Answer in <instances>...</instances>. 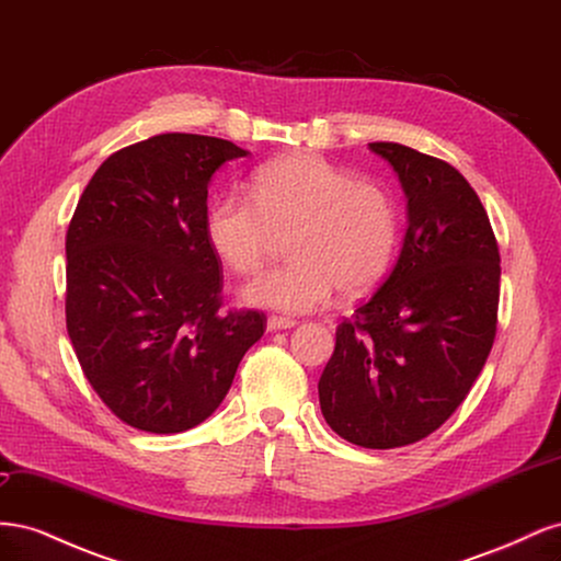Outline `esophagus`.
<instances>
[{
	"label": "esophagus",
	"mask_w": 561,
	"mask_h": 561,
	"mask_svg": "<svg viewBox=\"0 0 561 561\" xmlns=\"http://www.w3.org/2000/svg\"><path fill=\"white\" fill-rule=\"evenodd\" d=\"M297 325L295 318H283V316H268L266 320V330L276 332V330H290Z\"/></svg>",
	"instance_id": "34e87169"
}]
</instances>
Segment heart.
<instances>
[{"label":"heart","mask_w":561,"mask_h":561,"mask_svg":"<svg viewBox=\"0 0 561 561\" xmlns=\"http://www.w3.org/2000/svg\"><path fill=\"white\" fill-rule=\"evenodd\" d=\"M252 196H219L206 215L215 254L236 274H257L290 233L293 260L254 278L243 297L257 307L307 313L342 295L371 290L393 262L396 201L318 154H287L252 178Z\"/></svg>","instance_id":"heart-1"}]
</instances>
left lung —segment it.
I'll return each instance as SVG.
<instances>
[{
  "label": "left lung",
  "mask_w": 561,
  "mask_h": 561,
  "mask_svg": "<svg viewBox=\"0 0 561 561\" xmlns=\"http://www.w3.org/2000/svg\"><path fill=\"white\" fill-rule=\"evenodd\" d=\"M400 178L410 227L393 271L351 318L318 381L330 428L365 449L428 437L494 346L501 254L480 196L443 159L371 142Z\"/></svg>",
  "instance_id": "1"
}]
</instances>
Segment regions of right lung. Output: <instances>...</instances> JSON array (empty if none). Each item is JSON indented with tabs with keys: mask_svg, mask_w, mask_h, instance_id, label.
Masks as SVG:
<instances>
[{
	"mask_svg": "<svg viewBox=\"0 0 561 561\" xmlns=\"http://www.w3.org/2000/svg\"><path fill=\"white\" fill-rule=\"evenodd\" d=\"M248 151L163 133L114 151L65 236V320L95 393L128 426L171 435L206 421L266 330L222 311V262L206 236L208 182Z\"/></svg>",
	"mask_w": 561,
	"mask_h": 561,
	"instance_id": "1",
	"label": "right lung"
}]
</instances>
